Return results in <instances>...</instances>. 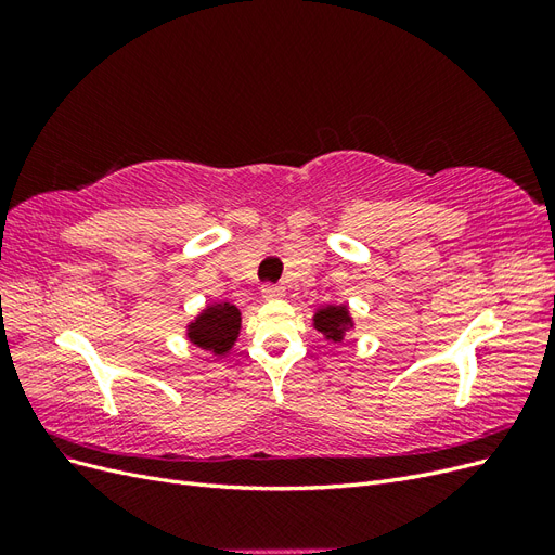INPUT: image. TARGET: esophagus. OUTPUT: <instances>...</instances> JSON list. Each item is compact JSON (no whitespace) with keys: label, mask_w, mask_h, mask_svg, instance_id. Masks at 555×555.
<instances>
[{"label":"esophagus","mask_w":555,"mask_h":555,"mask_svg":"<svg viewBox=\"0 0 555 555\" xmlns=\"http://www.w3.org/2000/svg\"><path fill=\"white\" fill-rule=\"evenodd\" d=\"M261 296H263L266 300L282 298V296H284V287H278V284H263V287H261Z\"/></svg>","instance_id":"esophagus-1"}]
</instances>
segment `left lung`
Instances as JSON below:
<instances>
[{"label":"left lung","mask_w":555,"mask_h":555,"mask_svg":"<svg viewBox=\"0 0 555 555\" xmlns=\"http://www.w3.org/2000/svg\"><path fill=\"white\" fill-rule=\"evenodd\" d=\"M312 326L324 335L328 343H343L349 331H354V317L347 304L340 306H319L312 314Z\"/></svg>","instance_id":"1"}]
</instances>
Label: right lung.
Masks as SVG:
<instances>
[{"label":"right lung","mask_w":555,"mask_h":555,"mask_svg":"<svg viewBox=\"0 0 555 555\" xmlns=\"http://www.w3.org/2000/svg\"><path fill=\"white\" fill-rule=\"evenodd\" d=\"M243 317L233 304H208L184 326V338L194 347L210 351L212 357H227L241 335Z\"/></svg>","instance_id":"right-lung-1"}]
</instances>
